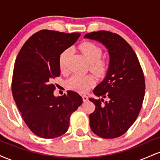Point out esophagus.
<instances>
[{
	"mask_svg": "<svg viewBox=\"0 0 160 160\" xmlns=\"http://www.w3.org/2000/svg\"><path fill=\"white\" fill-rule=\"evenodd\" d=\"M82 100H83V102H87L88 100H89V98H88L87 95H82Z\"/></svg>",
	"mask_w": 160,
	"mask_h": 160,
	"instance_id": "34e87169",
	"label": "esophagus"
}]
</instances>
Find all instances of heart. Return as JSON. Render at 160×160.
<instances>
[{"instance_id": "b5f03b06", "label": "heart", "mask_w": 160, "mask_h": 160, "mask_svg": "<svg viewBox=\"0 0 160 160\" xmlns=\"http://www.w3.org/2000/svg\"><path fill=\"white\" fill-rule=\"evenodd\" d=\"M86 59L89 63V69L95 74L102 76L105 74L110 67L108 58H102V49L92 42H83L79 47ZM71 54V48H66L61 52L58 58V64L62 71H66L68 62ZM94 84V79L90 75L74 74L67 80V86L73 90L85 92Z\"/></svg>"}]
</instances>
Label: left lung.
I'll use <instances>...</instances> for the list:
<instances>
[{
  "label": "left lung",
  "mask_w": 160,
  "mask_h": 160,
  "mask_svg": "<svg viewBox=\"0 0 160 160\" xmlns=\"http://www.w3.org/2000/svg\"><path fill=\"white\" fill-rule=\"evenodd\" d=\"M84 38L101 42L110 54L106 78L93 90L102 98H89L96 106L89 116L90 128L103 138H118L128 131L140 113L145 93L144 72L135 51L119 34L98 31ZM105 98L109 102H103Z\"/></svg>",
  "instance_id": "left-lung-1"
}]
</instances>
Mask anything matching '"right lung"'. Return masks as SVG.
I'll return each instance as SVG.
<instances>
[{"instance_id":"obj_1","label":"right lung","mask_w":160,"mask_h":160,"mask_svg":"<svg viewBox=\"0 0 160 160\" xmlns=\"http://www.w3.org/2000/svg\"><path fill=\"white\" fill-rule=\"evenodd\" d=\"M80 33L41 30L31 36L16 57L12 93L29 129L43 138H55L68 131L70 117L82 103L74 91L56 97L53 79L60 75L58 58Z\"/></svg>"}]
</instances>
